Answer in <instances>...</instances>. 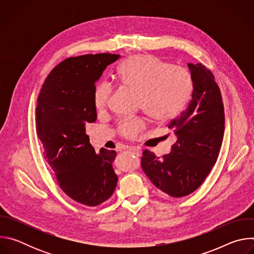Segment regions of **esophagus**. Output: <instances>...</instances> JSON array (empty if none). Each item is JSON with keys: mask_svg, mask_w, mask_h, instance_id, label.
<instances>
[{"mask_svg": "<svg viewBox=\"0 0 254 254\" xmlns=\"http://www.w3.org/2000/svg\"><path fill=\"white\" fill-rule=\"evenodd\" d=\"M128 151H129L130 153L136 155V156H140V154H141V150H140L138 147H129V148H128Z\"/></svg>", "mask_w": 254, "mask_h": 254, "instance_id": "esophagus-1", "label": "esophagus"}]
</instances>
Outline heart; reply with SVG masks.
<instances>
[{
	"label": "heart",
	"mask_w": 254,
	"mask_h": 254,
	"mask_svg": "<svg viewBox=\"0 0 254 254\" xmlns=\"http://www.w3.org/2000/svg\"><path fill=\"white\" fill-rule=\"evenodd\" d=\"M118 76L125 86L138 95L140 110L159 123L176 118L192 93V77L185 68L168 65L153 56H130L120 66ZM112 92L108 82L96 84L93 102L97 112L106 110ZM144 127L146 122L142 119H131L123 121L119 130L124 136L133 138Z\"/></svg>",
	"instance_id": "obj_1"
}]
</instances>
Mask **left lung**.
I'll return each instance as SVG.
<instances>
[{
    "label": "left lung",
    "instance_id": "1",
    "mask_svg": "<svg viewBox=\"0 0 254 254\" xmlns=\"http://www.w3.org/2000/svg\"><path fill=\"white\" fill-rule=\"evenodd\" d=\"M193 82L186 110L169 128L177 135L172 150L158 158L143 151L141 168L158 190L174 198L198 189L218 158L225 117L220 89L212 72L201 63H188Z\"/></svg>",
    "mask_w": 254,
    "mask_h": 254
}]
</instances>
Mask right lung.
I'll use <instances>...</instances> for the list:
<instances>
[{"label":"right lung","mask_w":254,"mask_h":254,"mask_svg":"<svg viewBox=\"0 0 254 254\" xmlns=\"http://www.w3.org/2000/svg\"><path fill=\"white\" fill-rule=\"evenodd\" d=\"M118 54H87L67 58L47 76L36 107V130L45 160L60 188L71 199L97 206L118 184L113 163L117 152L96 153L86 127L96 121L95 82Z\"/></svg>","instance_id":"right-lung-1"}]
</instances>
